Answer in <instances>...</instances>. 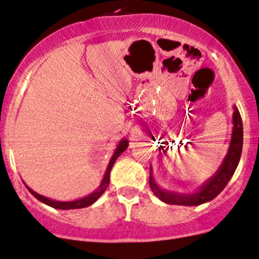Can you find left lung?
I'll list each match as a JSON object with an SVG mask.
<instances>
[{"label": "left lung", "instance_id": "obj_1", "mask_svg": "<svg viewBox=\"0 0 259 259\" xmlns=\"http://www.w3.org/2000/svg\"><path fill=\"white\" fill-rule=\"evenodd\" d=\"M242 144H243V126H242L241 115L237 108L235 107L233 111V131H232V140H231L230 149L225 158L224 163L220 166L218 173L213 175L205 185L200 188V190L195 194H178L171 193V191L162 190L154 183L152 178V173L149 175V185H151L152 191L154 195L160 199L162 201L170 205H184V206H195V205L204 204V202L210 201L213 197H216L225 189L227 183L230 182L231 177L235 173L237 168L238 162H240ZM152 171V170H151Z\"/></svg>", "mask_w": 259, "mask_h": 259}]
</instances>
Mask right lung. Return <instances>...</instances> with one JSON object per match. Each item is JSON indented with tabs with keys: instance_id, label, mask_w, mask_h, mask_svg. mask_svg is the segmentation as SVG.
<instances>
[{
	"instance_id": "1",
	"label": "right lung",
	"mask_w": 259,
	"mask_h": 259,
	"mask_svg": "<svg viewBox=\"0 0 259 259\" xmlns=\"http://www.w3.org/2000/svg\"><path fill=\"white\" fill-rule=\"evenodd\" d=\"M127 146H128V144H127L126 140L119 142V144H118L117 149H116L115 154H113L112 158H111L110 164H108L107 170H106V173H105L104 179H102L101 185L99 186V189H97L96 191H94L93 194H90L89 196L84 197V199H79V200H75V201H66V202L55 201V200H51V199H48V197L39 195V194H37L35 191H33L32 189L28 188V186H27V189H28L29 193L32 194V195L34 197H37L39 201L44 202V204L49 205V206H52V207L60 208V210H69V208H82V207H86V206H90V205L94 204V202H95L96 200L99 199V197L101 196L102 194H104V191L107 189L108 183H110V171H111V169H112L113 164H115L116 159L118 158V155L121 154V153H123L124 149L127 148Z\"/></svg>"
}]
</instances>
